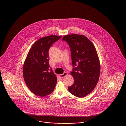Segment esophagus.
I'll list each match as a JSON object with an SVG mask.
<instances>
[{"instance_id": "34e87169", "label": "esophagus", "mask_w": 126, "mask_h": 126, "mask_svg": "<svg viewBox=\"0 0 126 126\" xmlns=\"http://www.w3.org/2000/svg\"><path fill=\"white\" fill-rule=\"evenodd\" d=\"M67 75V73L65 72L63 74L59 75V76H60V78H64V77H65V76H66Z\"/></svg>"}]
</instances>
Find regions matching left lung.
<instances>
[{
    "mask_svg": "<svg viewBox=\"0 0 126 126\" xmlns=\"http://www.w3.org/2000/svg\"><path fill=\"white\" fill-rule=\"evenodd\" d=\"M69 45L73 68L71 73L74 84L69 92L78 97L91 93L99 80L100 64L95 47L84 35H66L62 38Z\"/></svg>",
    "mask_w": 126,
    "mask_h": 126,
    "instance_id": "obj_1",
    "label": "left lung"
}]
</instances>
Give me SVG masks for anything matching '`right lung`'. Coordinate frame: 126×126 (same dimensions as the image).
I'll return each mask as SVG.
<instances>
[{
  "label": "right lung",
  "instance_id": "add662e5",
  "mask_svg": "<svg viewBox=\"0 0 126 126\" xmlns=\"http://www.w3.org/2000/svg\"><path fill=\"white\" fill-rule=\"evenodd\" d=\"M62 36L51 35L39 39L32 46L24 61L23 76L28 87L40 96L53 92L57 82V77L49 69L48 50Z\"/></svg>",
  "mask_w": 126,
  "mask_h": 126
}]
</instances>
